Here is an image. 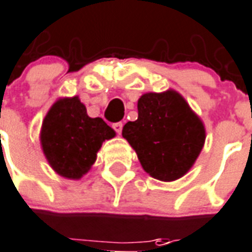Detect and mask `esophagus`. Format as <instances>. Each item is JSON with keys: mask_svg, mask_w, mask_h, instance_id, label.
I'll return each mask as SVG.
<instances>
[{"mask_svg": "<svg viewBox=\"0 0 252 252\" xmlns=\"http://www.w3.org/2000/svg\"><path fill=\"white\" fill-rule=\"evenodd\" d=\"M113 128L116 130L117 134H121V132H122V128H124V124H122V122H116V124H113Z\"/></svg>", "mask_w": 252, "mask_h": 252, "instance_id": "34e87169", "label": "esophagus"}]
</instances>
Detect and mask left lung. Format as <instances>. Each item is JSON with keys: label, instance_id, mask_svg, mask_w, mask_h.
Wrapping results in <instances>:
<instances>
[{"label": "left lung", "instance_id": "obj_1", "mask_svg": "<svg viewBox=\"0 0 252 252\" xmlns=\"http://www.w3.org/2000/svg\"><path fill=\"white\" fill-rule=\"evenodd\" d=\"M122 135L135 150L143 169L165 182L189 172L206 140L202 121L176 91L143 94L138 120L125 125Z\"/></svg>", "mask_w": 252, "mask_h": 252}]
</instances>
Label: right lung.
Masks as SVG:
<instances>
[{"instance_id":"right-lung-1","label":"right lung","mask_w":252,"mask_h":252,"mask_svg":"<svg viewBox=\"0 0 252 252\" xmlns=\"http://www.w3.org/2000/svg\"><path fill=\"white\" fill-rule=\"evenodd\" d=\"M114 135L102 118L88 117L79 98H63L44 118L41 146L50 166L60 176L78 180L91 168L102 142Z\"/></svg>"}]
</instances>
